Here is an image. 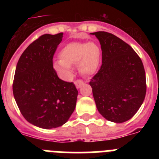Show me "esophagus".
Returning <instances> with one entry per match:
<instances>
[{"label": "esophagus", "instance_id": "1", "mask_svg": "<svg viewBox=\"0 0 159 159\" xmlns=\"http://www.w3.org/2000/svg\"><path fill=\"white\" fill-rule=\"evenodd\" d=\"M84 84V81L81 80H78L75 81V85L77 88H80L81 86Z\"/></svg>", "mask_w": 159, "mask_h": 159}]
</instances>
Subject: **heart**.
<instances>
[{"label":"heart","instance_id":"b5f03b06","mask_svg":"<svg viewBox=\"0 0 159 159\" xmlns=\"http://www.w3.org/2000/svg\"><path fill=\"white\" fill-rule=\"evenodd\" d=\"M60 60L53 62V68L64 80L72 75V65H76L79 72L84 76L95 74L101 59V49L94 42H72L66 44L59 52Z\"/></svg>","mask_w":159,"mask_h":159}]
</instances>
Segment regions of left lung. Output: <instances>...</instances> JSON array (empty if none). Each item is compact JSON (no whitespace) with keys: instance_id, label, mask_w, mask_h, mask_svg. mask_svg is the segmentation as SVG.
<instances>
[{"instance_id":"obj_1","label":"left lung","mask_w":159,"mask_h":159,"mask_svg":"<svg viewBox=\"0 0 159 159\" xmlns=\"http://www.w3.org/2000/svg\"><path fill=\"white\" fill-rule=\"evenodd\" d=\"M91 34L96 36L102 49V66L89 83L97 109L108 121H127L145 99L143 62L128 43L115 35L107 32Z\"/></svg>"}]
</instances>
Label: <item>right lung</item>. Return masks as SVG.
I'll return each mask as SVG.
<instances>
[{
  "label": "right lung",
  "mask_w": 159,
  "mask_h": 159,
  "mask_svg": "<svg viewBox=\"0 0 159 159\" xmlns=\"http://www.w3.org/2000/svg\"><path fill=\"white\" fill-rule=\"evenodd\" d=\"M63 32L44 34L25 49L16 64L12 91L22 116L43 129L67 123L75 108L78 91L73 83L60 80L52 59Z\"/></svg>",
  "instance_id": "right-lung-1"
}]
</instances>
